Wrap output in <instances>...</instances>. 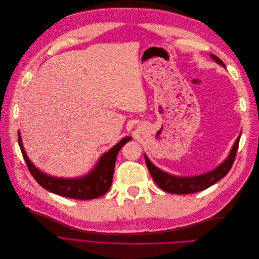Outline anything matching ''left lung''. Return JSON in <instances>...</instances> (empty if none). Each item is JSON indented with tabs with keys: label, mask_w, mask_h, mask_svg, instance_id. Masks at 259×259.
<instances>
[{
	"label": "left lung",
	"mask_w": 259,
	"mask_h": 259,
	"mask_svg": "<svg viewBox=\"0 0 259 259\" xmlns=\"http://www.w3.org/2000/svg\"><path fill=\"white\" fill-rule=\"evenodd\" d=\"M210 57L213 58L217 62V64L226 67L224 62L217 56H215V55H210ZM240 137L241 136H239L237 138L236 143H234L228 158H227L218 167H216L215 169L210 170V171H208V173H205V174H202L199 176H192V177L173 176L168 173H165V171L161 170L155 165H153V164L150 162V160L147 158V155H145L147 167H148L149 171H150V174L155 182V184L158 185L162 190L166 191L168 193L189 194V193L202 191V190L206 189V188L213 186L214 184L219 182V180L228 174V171L230 170L232 164L234 162V159H236Z\"/></svg>",
	"instance_id": "left-lung-1"
}]
</instances>
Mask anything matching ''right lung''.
<instances>
[{"label":"right lung","instance_id":"1","mask_svg":"<svg viewBox=\"0 0 259 259\" xmlns=\"http://www.w3.org/2000/svg\"><path fill=\"white\" fill-rule=\"evenodd\" d=\"M132 140V137L123 138L119 144H116L110 150L101 155L100 160L93 168L91 173L80 178H57L44 174L38 168H36L26 154L25 149L22 147L21 136L18 133V144L25 159L30 174L33 176L36 183L42 186L44 189L50 192L56 193L61 197L71 198L76 200H92L104 195L112 185L113 171L116 155L120 149Z\"/></svg>","mask_w":259,"mask_h":259}]
</instances>
